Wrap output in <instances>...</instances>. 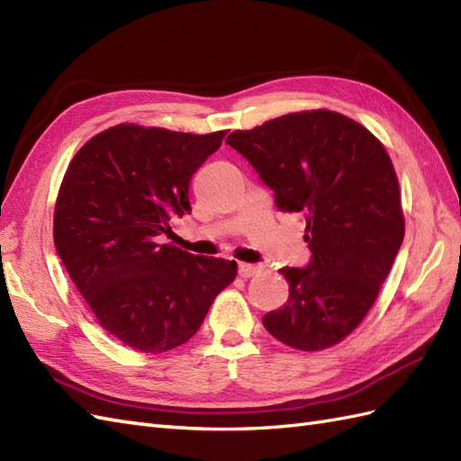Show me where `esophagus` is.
Segmentation results:
<instances>
[{
  "instance_id": "1",
  "label": "esophagus",
  "mask_w": 461,
  "mask_h": 461,
  "mask_svg": "<svg viewBox=\"0 0 461 461\" xmlns=\"http://www.w3.org/2000/svg\"><path fill=\"white\" fill-rule=\"evenodd\" d=\"M258 269H259V267L254 266V264H239V276L244 277V279H248V277L256 276Z\"/></svg>"
}]
</instances>
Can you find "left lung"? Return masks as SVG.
Returning <instances> with one entry per match:
<instances>
[{
  "label": "left lung",
  "mask_w": 461,
  "mask_h": 461,
  "mask_svg": "<svg viewBox=\"0 0 461 461\" xmlns=\"http://www.w3.org/2000/svg\"><path fill=\"white\" fill-rule=\"evenodd\" d=\"M236 149L276 195L306 219V267H283L289 301L261 321L281 343L321 351L375 304L403 242L400 184L384 145L339 112H296L232 131Z\"/></svg>",
  "instance_id": "8db88e82"
}]
</instances>
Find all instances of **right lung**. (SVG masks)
Segmentation results:
<instances>
[{"instance_id": "1", "label": "right lung", "mask_w": 461, "mask_h": 461, "mask_svg": "<svg viewBox=\"0 0 461 461\" xmlns=\"http://www.w3.org/2000/svg\"><path fill=\"white\" fill-rule=\"evenodd\" d=\"M225 133L120 123L86 141L61 182L56 250L101 326L133 349L165 353L194 338L236 277V261L163 244Z\"/></svg>"}]
</instances>
